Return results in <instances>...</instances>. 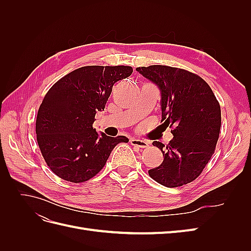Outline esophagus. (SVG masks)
Here are the masks:
<instances>
[{
	"label": "esophagus",
	"instance_id": "1",
	"mask_svg": "<svg viewBox=\"0 0 251 251\" xmlns=\"http://www.w3.org/2000/svg\"><path fill=\"white\" fill-rule=\"evenodd\" d=\"M130 142H131L132 146L138 147V148H141V149L149 147V142L146 141V140H141V139H137V138H131Z\"/></svg>",
	"mask_w": 251,
	"mask_h": 251
}]
</instances>
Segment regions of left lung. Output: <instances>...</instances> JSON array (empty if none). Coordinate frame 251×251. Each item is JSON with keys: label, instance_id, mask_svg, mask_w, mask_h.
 <instances>
[{"label": "left lung", "instance_id": "obj_1", "mask_svg": "<svg viewBox=\"0 0 251 251\" xmlns=\"http://www.w3.org/2000/svg\"><path fill=\"white\" fill-rule=\"evenodd\" d=\"M160 90L163 125L173 139L154 141L163 162L149 171L151 179L166 187H178L199 177L214 154L221 127V109L207 82L179 68L153 65L136 68Z\"/></svg>", "mask_w": 251, "mask_h": 251}]
</instances>
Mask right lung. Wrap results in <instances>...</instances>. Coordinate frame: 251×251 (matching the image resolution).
Listing matches in <instances>:
<instances>
[{"label":"right lung","mask_w":251,"mask_h":251,"mask_svg":"<svg viewBox=\"0 0 251 251\" xmlns=\"http://www.w3.org/2000/svg\"><path fill=\"white\" fill-rule=\"evenodd\" d=\"M130 66H86L67 74L45 95L35 132L42 155L56 176L80 183L100 173L113 149L128 142L93 128L95 114L104 110L113 85L130 76Z\"/></svg>","instance_id":"right-lung-1"}]
</instances>
